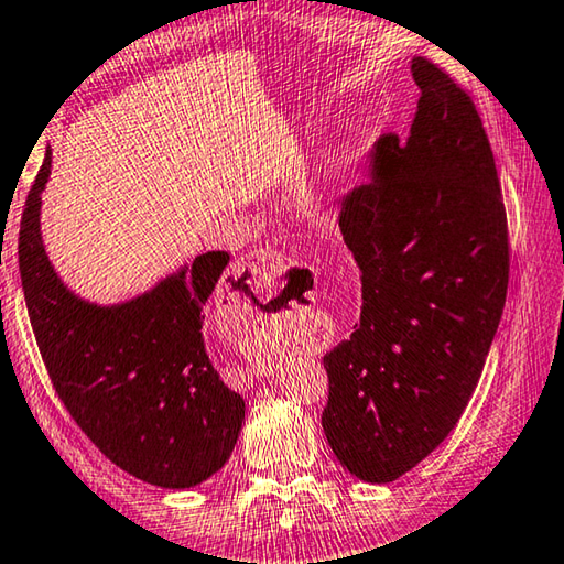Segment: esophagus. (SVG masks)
<instances>
[{
    "mask_svg": "<svg viewBox=\"0 0 564 564\" xmlns=\"http://www.w3.org/2000/svg\"><path fill=\"white\" fill-rule=\"evenodd\" d=\"M283 253L273 251V248H259V251L243 256L238 265H234L236 275H243L248 283L253 285H269L279 281L283 271Z\"/></svg>",
    "mask_w": 564,
    "mask_h": 564,
    "instance_id": "obj_1",
    "label": "esophagus"
}]
</instances>
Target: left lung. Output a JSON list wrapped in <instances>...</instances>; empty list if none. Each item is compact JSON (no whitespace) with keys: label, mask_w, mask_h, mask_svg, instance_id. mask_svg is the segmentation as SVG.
I'll return each mask as SVG.
<instances>
[{"label":"left lung","mask_w":564,"mask_h":564,"mask_svg":"<svg viewBox=\"0 0 564 564\" xmlns=\"http://www.w3.org/2000/svg\"><path fill=\"white\" fill-rule=\"evenodd\" d=\"M410 137L378 139L370 184L340 202L360 321L323 356V431L343 467L393 482L441 445L480 380L505 308L508 216L473 97L415 56Z\"/></svg>","instance_id":"left-lung-1"}]
</instances>
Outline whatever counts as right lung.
Listing matches in <instances>:
<instances>
[{
  "label": "right lung",
  "instance_id": "1",
  "mask_svg": "<svg viewBox=\"0 0 564 564\" xmlns=\"http://www.w3.org/2000/svg\"><path fill=\"white\" fill-rule=\"evenodd\" d=\"M52 151L26 196L19 273L52 386L84 435L121 470L184 490L221 470L241 433L246 403L224 386L204 346V308L228 265L226 251L127 303L97 305L56 275L40 231ZM238 293L248 289L228 275Z\"/></svg>",
  "mask_w": 564,
  "mask_h": 564
}]
</instances>
